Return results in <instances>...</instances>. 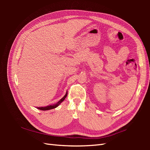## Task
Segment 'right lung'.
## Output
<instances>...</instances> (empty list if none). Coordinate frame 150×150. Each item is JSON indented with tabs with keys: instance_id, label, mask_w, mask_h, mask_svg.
Here are the masks:
<instances>
[{
	"instance_id": "add662e5",
	"label": "right lung",
	"mask_w": 150,
	"mask_h": 150,
	"mask_svg": "<svg viewBox=\"0 0 150 150\" xmlns=\"http://www.w3.org/2000/svg\"><path fill=\"white\" fill-rule=\"evenodd\" d=\"M67 95H68V91H66V93L65 94L64 96L61 99H60L58 103H57L56 104H54L52 105H50V106H47L46 107H37V108L39 110H43V111H46V110H52V109H54V108H57V106H59V105L60 104V103H62V102L64 100V99L66 98V97H67Z\"/></svg>"
}]
</instances>
